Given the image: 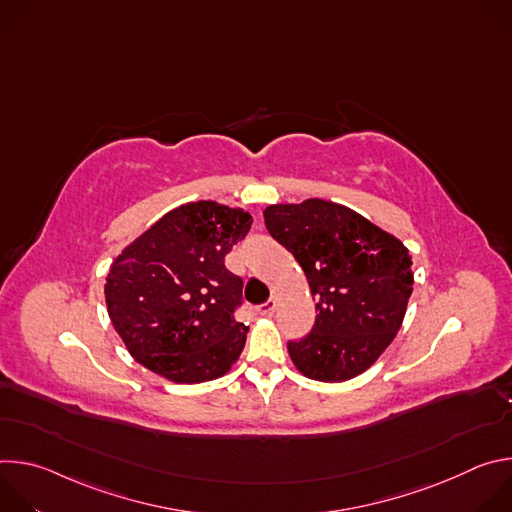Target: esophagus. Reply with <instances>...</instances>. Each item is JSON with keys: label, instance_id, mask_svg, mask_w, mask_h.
Returning <instances> with one entry per match:
<instances>
[{"label": "esophagus", "instance_id": "1", "mask_svg": "<svg viewBox=\"0 0 512 512\" xmlns=\"http://www.w3.org/2000/svg\"><path fill=\"white\" fill-rule=\"evenodd\" d=\"M275 306H277V302L273 300V298H269L267 302H263L257 310L261 312V314H265V316H273V312H275Z\"/></svg>", "mask_w": 512, "mask_h": 512}]
</instances>
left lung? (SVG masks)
<instances>
[{
    "instance_id": "1",
    "label": "left lung",
    "mask_w": 512,
    "mask_h": 512,
    "mask_svg": "<svg viewBox=\"0 0 512 512\" xmlns=\"http://www.w3.org/2000/svg\"><path fill=\"white\" fill-rule=\"evenodd\" d=\"M263 216L269 235L302 265L316 300L312 330L287 342L298 371L326 383L364 373L405 318L409 251L358 212L320 198L273 204Z\"/></svg>"
}]
</instances>
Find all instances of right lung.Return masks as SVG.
I'll return each instance as SVG.
<instances>
[{"mask_svg": "<svg viewBox=\"0 0 512 512\" xmlns=\"http://www.w3.org/2000/svg\"><path fill=\"white\" fill-rule=\"evenodd\" d=\"M253 218L212 200L170 210L113 263L109 318L131 356L174 383L223 377L247 326L237 320L243 279L225 267Z\"/></svg>", "mask_w": 512, "mask_h": 512, "instance_id": "1", "label": "right lung"}]
</instances>
